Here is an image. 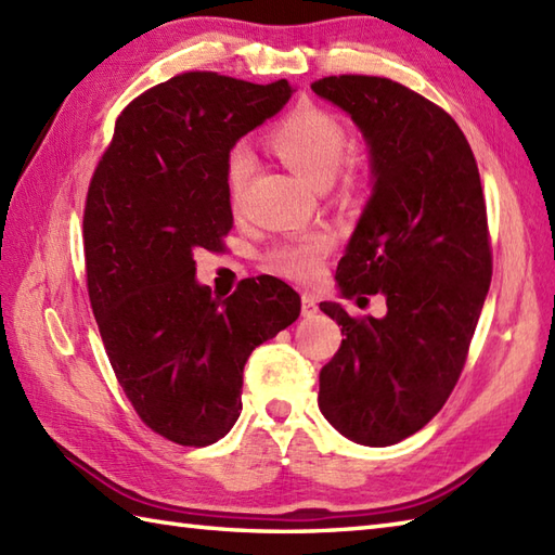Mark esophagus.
<instances>
[{
	"label": "esophagus",
	"instance_id": "34e87169",
	"mask_svg": "<svg viewBox=\"0 0 555 555\" xmlns=\"http://www.w3.org/2000/svg\"><path fill=\"white\" fill-rule=\"evenodd\" d=\"M300 302H302V308H300L302 317H314L317 312H320V305H317V298L310 296V293H302Z\"/></svg>",
	"mask_w": 555,
	"mask_h": 555
}]
</instances>
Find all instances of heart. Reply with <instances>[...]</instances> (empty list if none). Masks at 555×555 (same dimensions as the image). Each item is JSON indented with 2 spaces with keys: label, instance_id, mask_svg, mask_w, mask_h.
I'll return each mask as SVG.
<instances>
[{
  "label": "heart",
  "instance_id": "1",
  "mask_svg": "<svg viewBox=\"0 0 555 555\" xmlns=\"http://www.w3.org/2000/svg\"><path fill=\"white\" fill-rule=\"evenodd\" d=\"M267 147L296 171L300 179L317 188H326L336 179L340 164L348 152V133L332 114L317 107H298L286 114L267 133ZM250 176V159L243 152H233L227 164V191L231 207H238L243 191ZM358 193V181L350 176L340 179L338 197L352 199ZM332 235L317 231L298 241L281 243L267 253L264 264L274 276L296 281V284H310L320 279L324 262L332 253Z\"/></svg>",
  "mask_w": 555,
  "mask_h": 555
}]
</instances>
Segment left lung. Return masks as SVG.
<instances>
[{
    "label": "left lung",
    "mask_w": 555,
    "mask_h": 555,
    "mask_svg": "<svg viewBox=\"0 0 555 555\" xmlns=\"http://www.w3.org/2000/svg\"><path fill=\"white\" fill-rule=\"evenodd\" d=\"M312 90L360 126L374 173L336 281L346 298H386L382 320L320 305L346 336L320 372V410L350 441L393 446L443 408L485 308L479 169L451 114L391 78L328 76Z\"/></svg>",
    "instance_id": "1"
}]
</instances>
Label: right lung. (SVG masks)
I'll use <instances>...</instances> for the list:
<instances>
[{
    "mask_svg": "<svg viewBox=\"0 0 555 555\" xmlns=\"http://www.w3.org/2000/svg\"><path fill=\"white\" fill-rule=\"evenodd\" d=\"M269 86L185 70L119 114L82 211L88 296L116 382L147 427L209 446L241 415L250 352L298 320L300 296L274 276L227 300L195 281L197 250L233 227L227 164L235 140L288 102Z\"/></svg>",
    "mask_w": 555,
    "mask_h": 555,
    "instance_id": "right-lung-1",
    "label": "right lung"
}]
</instances>
